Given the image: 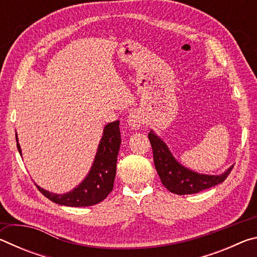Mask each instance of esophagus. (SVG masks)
Instances as JSON below:
<instances>
[{"instance_id": "esophagus-1", "label": "esophagus", "mask_w": 257, "mask_h": 257, "mask_svg": "<svg viewBox=\"0 0 257 257\" xmlns=\"http://www.w3.org/2000/svg\"><path fill=\"white\" fill-rule=\"evenodd\" d=\"M128 124L132 125L133 129H138L142 125V116L137 112H132L128 115Z\"/></svg>"}]
</instances>
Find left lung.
<instances>
[{
	"mask_svg": "<svg viewBox=\"0 0 257 257\" xmlns=\"http://www.w3.org/2000/svg\"><path fill=\"white\" fill-rule=\"evenodd\" d=\"M149 139L153 150V159L156 171L165 188L177 195L196 194L223 182L232 168L220 176L199 175L178 163L169 151L168 146L153 132L149 133Z\"/></svg>",
	"mask_w": 257,
	"mask_h": 257,
	"instance_id": "obj_1",
	"label": "left lung"
}]
</instances>
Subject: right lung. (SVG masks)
<instances>
[{
    "instance_id": "obj_1",
    "label": "right lung",
    "mask_w": 257,
    "mask_h": 257,
    "mask_svg": "<svg viewBox=\"0 0 257 257\" xmlns=\"http://www.w3.org/2000/svg\"><path fill=\"white\" fill-rule=\"evenodd\" d=\"M119 123V121H114L105 125L93 167L86 179L77 188L64 195L52 194L41 188L40 186H36L38 190L50 201L66 206H90L105 199L114 185L116 159L121 144ZM16 141L18 142L17 136ZM17 147L21 155L19 143H17Z\"/></svg>"
}]
</instances>
